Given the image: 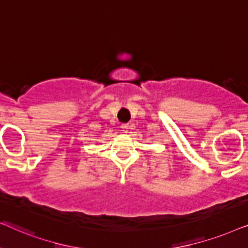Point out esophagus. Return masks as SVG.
<instances>
[{"label":"esophagus","instance_id":"esophagus-1","mask_svg":"<svg viewBox=\"0 0 248 248\" xmlns=\"http://www.w3.org/2000/svg\"><path fill=\"white\" fill-rule=\"evenodd\" d=\"M121 128H122V132H123V133H127V131H128V125H127V124L122 125Z\"/></svg>","mask_w":248,"mask_h":248}]
</instances>
